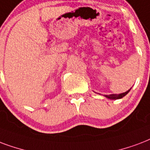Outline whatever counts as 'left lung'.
<instances>
[{
    "label": "left lung",
    "mask_w": 150,
    "mask_h": 150,
    "mask_svg": "<svg viewBox=\"0 0 150 150\" xmlns=\"http://www.w3.org/2000/svg\"><path fill=\"white\" fill-rule=\"evenodd\" d=\"M131 89H130L129 90H127V91L125 92V93H120V94H110V95H105V97L107 98H109V99H120V98H123L124 96L127 95V94L129 93V91L131 90Z\"/></svg>",
    "instance_id": "left-lung-1"
}]
</instances>
